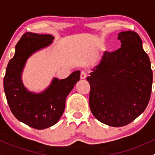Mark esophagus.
I'll return each mask as SVG.
<instances>
[{
    "mask_svg": "<svg viewBox=\"0 0 155 155\" xmlns=\"http://www.w3.org/2000/svg\"><path fill=\"white\" fill-rule=\"evenodd\" d=\"M86 77H87V73L82 71L81 72V74H80V78H81V79H86Z\"/></svg>",
    "mask_w": 155,
    "mask_h": 155,
    "instance_id": "34e87169",
    "label": "esophagus"
}]
</instances>
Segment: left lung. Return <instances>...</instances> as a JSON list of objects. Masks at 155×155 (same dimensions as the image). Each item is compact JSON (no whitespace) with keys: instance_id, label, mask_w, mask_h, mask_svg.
<instances>
[{"instance_id":"8db88e82","label":"left lung","mask_w":155,"mask_h":155,"mask_svg":"<svg viewBox=\"0 0 155 155\" xmlns=\"http://www.w3.org/2000/svg\"><path fill=\"white\" fill-rule=\"evenodd\" d=\"M117 38L121 47L105 51L87 78L92 114L111 127L127 125L144 111L153 81L150 60L138 33L123 31Z\"/></svg>"}]
</instances>
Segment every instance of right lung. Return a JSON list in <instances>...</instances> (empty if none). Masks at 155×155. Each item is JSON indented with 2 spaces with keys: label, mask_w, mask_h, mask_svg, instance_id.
Masks as SVG:
<instances>
[{
  "label": "right lung",
  "mask_w": 155,
  "mask_h": 155,
  "mask_svg": "<svg viewBox=\"0 0 155 155\" xmlns=\"http://www.w3.org/2000/svg\"><path fill=\"white\" fill-rule=\"evenodd\" d=\"M54 37L49 34L27 32L15 47L8 62L3 87L8 106L16 118L29 127L43 130L54 125L63 115L67 96L80 79V71L73 72L64 79L54 78L43 92H31L23 84L22 74L28 58L49 47Z\"/></svg>",
  "instance_id": "1"
}]
</instances>
